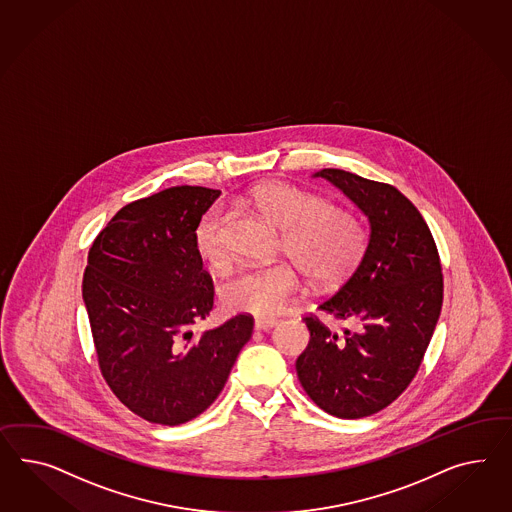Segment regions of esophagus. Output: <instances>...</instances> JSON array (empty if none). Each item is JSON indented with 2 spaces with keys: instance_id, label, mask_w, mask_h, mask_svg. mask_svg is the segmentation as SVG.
Here are the masks:
<instances>
[{
  "instance_id": "1",
  "label": "esophagus",
  "mask_w": 512,
  "mask_h": 512,
  "mask_svg": "<svg viewBox=\"0 0 512 512\" xmlns=\"http://www.w3.org/2000/svg\"><path fill=\"white\" fill-rule=\"evenodd\" d=\"M278 325V321L276 319H256L254 321V328L256 330H271V328L276 327Z\"/></svg>"
}]
</instances>
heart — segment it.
Here are the masks:
<instances>
[{
	"mask_svg": "<svg viewBox=\"0 0 512 512\" xmlns=\"http://www.w3.org/2000/svg\"><path fill=\"white\" fill-rule=\"evenodd\" d=\"M252 202L284 230V247L319 286H336L351 275L366 247V232L353 213L327 206L319 197L286 182H267L252 191ZM197 249L211 265L228 260L226 217L221 204L202 215L195 230ZM301 291V275L291 263L243 267L226 280L228 308L273 317Z\"/></svg>",
	"mask_w": 512,
	"mask_h": 512,
	"instance_id": "b5f03b06",
	"label": "heart"
}]
</instances>
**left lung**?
I'll return each instance as SVG.
<instances>
[{"label": "left lung", "mask_w": 512, "mask_h": 512, "mask_svg": "<svg viewBox=\"0 0 512 512\" xmlns=\"http://www.w3.org/2000/svg\"><path fill=\"white\" fill-rule=\"evenodd\" d=\"M369 224L366 250L319 310L347 321L343 334L304 317L310 343L297 358L304 392L328 414L356 420L388 407L414 379L444 297L438 250L420 211L394 185L323 169Z\"/></svg>", "instance_id": "1"}]
</instances>
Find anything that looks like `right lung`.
Returning <instances> with one entry per match:
<instances>
[{"instance_id": "right-lung-1", "label": "right lung", "mask_w": 512, "mask_h": 512, "mask_svg": "<svg viewBox=\"0 0 512 512\" xmlns=\"http://www.w3.org/2000/svg\"><path fill=\"white\" fill-rule=\"evenodd\" d=\"M221 191L171 187L124 206L94 239L83 302L105 382L159 425L200 416L223 392L254 321L239 314L193 336L213 308L195 230Z\"/></svg>"}]
</instances>
